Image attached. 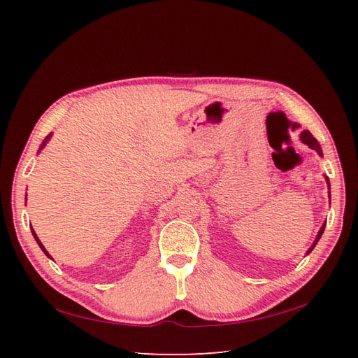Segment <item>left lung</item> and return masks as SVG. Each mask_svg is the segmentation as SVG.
<instances>
[{"instance_id": "1", "label": "left lung", "mask_w": 358, "mask_h": 358, "mask_svg": "<svg viewBox=\"0 0 358 358\" xmlns=\"http://www.w3.org/2000/svg\"><path fill=\"white\" fill-rule=\"evenodd\" d=\"M300 140H301L303 143H305V144H308V146H309L310 149H314V150L317 152V154H318V155H320V157H323V152H322V148H320V144H318V141H317V140L314 138V136H313V134H310L309 131H303V132L300 134ZM326 183H328V186H329V180H328V177H326ZM329 195H331V194H329ZM329 199H331V196H329ZM324 226H326V224H323V226H322V229H320V231H318V235H317V238H315V241H314V245L309 248V250H308V254L310 252V250H313V249L315 248V245H317V241H318V240H320V237H322V234H323V231H324Z\"/></svg>"}]
</instances>
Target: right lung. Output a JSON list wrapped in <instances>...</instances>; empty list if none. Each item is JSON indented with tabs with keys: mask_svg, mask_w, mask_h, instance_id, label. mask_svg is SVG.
I'll use <instances>...</instances> for the list:
<instances>
[{
	"mask_svg": "<svg viewBox=\"0 0 358 358\" xmlns=\"http://www.w3.org/2000/svg\"><path fill=\"white\" fill-rule=\"evenodd\" d=\"M50 136H52V134H49L48 136H45V138H44V141H43V144H41V146H40V150H41V149H43V148L45 146V143H48V141L50 140ZM32 234H34V237H35V240H36V243H38V246H40V248H41V250H43V252H44L45 255H48L49 258H52V257L49 255V252H48V250H45V249H44V246H43V243L40 241V238H38V237H36V234H35V231H34V229H32Z\"/></svg>",
	"mask_w": 358,
	"mask_h": 358,
	"instance_id": "1",
	"label": "right lung"
}]
</instances>
